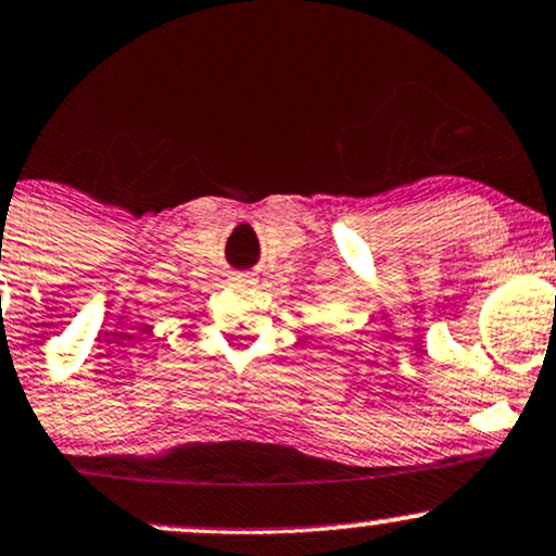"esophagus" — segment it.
Masks as SVG:
<instances>
[{"instance_id": "34e87169", "label": "esophagus", "mask_w": 556, "mask_h": 556, "mask_svg": "<svg viewBox=\"0 0 556 556\" xmlns=\"http://www.w3.org/2000/svg\"><path fill=\"white\" fill-rule=\"evenodd\" d=\"M229 279L231 285H237V288H253V285H258V277L250 271H235Z\"/></svg>"}]
</instances>
